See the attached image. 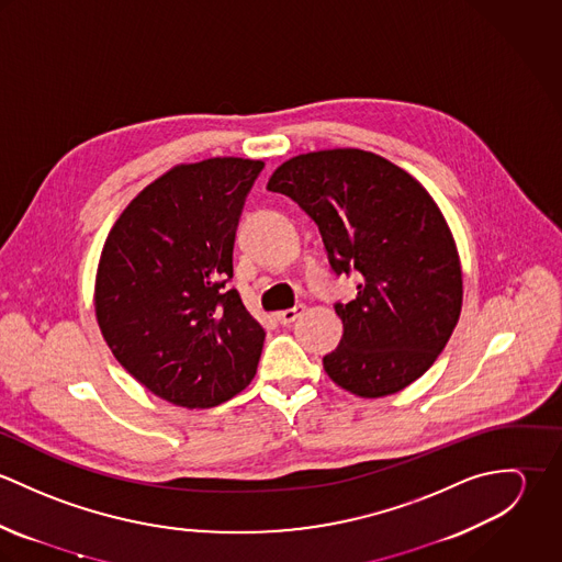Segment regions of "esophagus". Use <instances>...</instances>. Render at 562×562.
<instances>
[{"instance_id": "34e87169", "label": "esophagus", "mask_w": 562, "mask_h": 562, "mask_svg": "<svg viewBox=\"0 0 562 562\" xmlns=\"http://www.w3.org/2000/svg\"><path fill=\"white\" fill-rule=\"evenodd\" d=\"M303 312H305V307H303V305H296V307H292V310L279 312V314H277V321H279V324H292L296 318L303 316Z\"/></svg>"}]
</instances>
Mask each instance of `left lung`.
<instances>
[{"label": "left lung", "mask_w": 562, "mask_h": 562, "mask_svg": "<svg viewBox=\"0 0 562 562\" xmlns=\"http://www.w3.org/2000/svg\"><path fill=\"white\" fill-rule=\"evenodd\" d=\"M318 225L335 274L357 270L350 303H335L344 335L322 363L333 383L381 398L417 381L446 348L463 303L450 227L419 181L361 149L283 161L268 181Z\"/></svg>", "instance_id": "1"}]
</instances>
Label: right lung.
<instances>
[{
  "label": "right lung",
  "instance_id": "right-lung-1",
  "mask_svg": "<svg viewBox=\"0 0 562 562\" xmlns=\"http://www.w3.org/2000/svg\"><path fill=\"white\" fill-rule=\"evenodd\" d=\"M261 168L241 158L179 164L123 210L103 244L94 281L101 335L161 401L210 408L257 372L266 333L225 285Z\"/></svg>",
  "mask_w": 562,
  "mask_h": 562
}]
</instances>
